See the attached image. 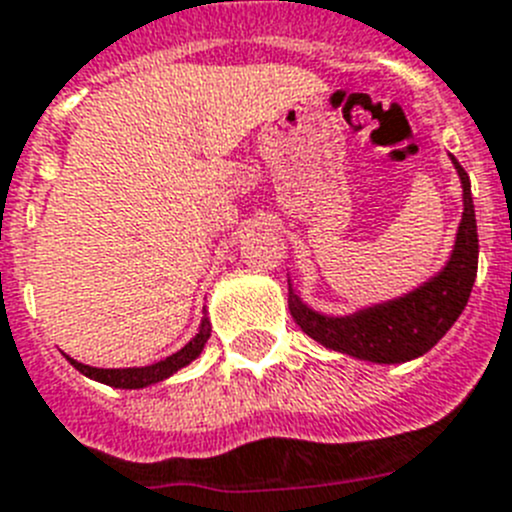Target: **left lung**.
<instances>
[{"instance_id": "left-lung-1", "label": "left lung", "mask_w": 512, "mask_h": 512, "mask_svg": "<svg viewBox=\"0 0 512 512\" xmlns=\"http://www.w3.org/2000/svg\"><path fill=\"white\" fill-rule=\"evenodd\" d=\"M451 164L461 179L464 212L446 266L408 295L364 307L354 315H341V318L307 307L289 284V312L307 336L315 338L320 346L374 364H402L418 359L446 336V330L467 307L479 259L472 184L454 156Z\"/></svg>"}]
</instances>
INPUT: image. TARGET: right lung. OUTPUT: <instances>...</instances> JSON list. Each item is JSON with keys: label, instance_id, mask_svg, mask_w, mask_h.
Returning a JSON list of instances; mask_svg holds the SVG:
<instances>
[{"label": "right lung", "instance_id": "1", "mask_svg": "<svg viewBox=\"0 0 512 512\" xmlns=\"http://www.w3.org/2000/svg\"><path fill=\"white\" fill-rule=\"evenodd\" d=\"M207 338H210V320L202 318L200 333H197V336H194L192 341L182 348V351H176V354L166 356L164 361H156V364H151V366H130V369H97V366L81 364V361L71 359V356H66V359H69L71 364H74L76 369L84 374V377L97 379V382H102V384H110V387H117V390H143V387H148V384L164 382V379H169L171 374L179 372L182 366L192 364V361L202 354V348H205Z\"/></svg>", "mask_w": 512, "mask_h": 512}]
</instances>
